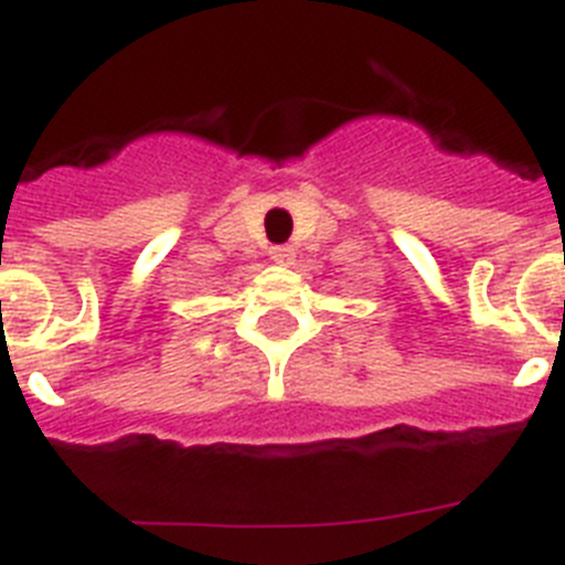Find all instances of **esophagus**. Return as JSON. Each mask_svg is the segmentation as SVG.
Wrapping results in <instances>:
<instances>
[{
	"instance_id": "1",
	"label": "esophagus",
	"mask_w": 565,
	"mask_h": 565,
	"mask_svg": "<svg viewBox=\"0 0 565 565\" xmlns=\"http://www.w3.org/2000/svg\"><path fill=\"white\" fill-rule=\"evenodd\" d=\"M268 254H271V259L277 263V266H291V263H294V248L291 246H274Z\"/></svg>"
}]
</instances>
